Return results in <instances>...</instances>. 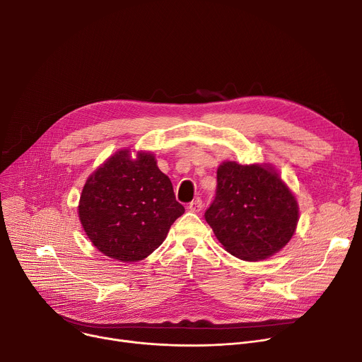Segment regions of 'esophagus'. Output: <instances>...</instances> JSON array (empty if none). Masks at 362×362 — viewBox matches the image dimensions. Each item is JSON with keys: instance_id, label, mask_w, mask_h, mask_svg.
I'll return each instance as SVG.
<instances>
[{"instance_id": "34e87169", "label": "esophagus", "mask_w": 362, "mask_h": 362, "mask_svg": "<svg viewBox=\"0 0 362 362\" xmlns=\"http://www.w3.org/2000/svg\"><path fill=\"white\" fill-rule=\"evenodd\" d=\"M188 209H189V211H192V213H199V211L203 209V202H202L200 199L194 200V202H191V203H189Z\"/></svg>"}]
</instances>
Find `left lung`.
I'll return each instance as SVG.
<instances>
[{
    "label": "left lung",
    "mask_w": 362,
    "mask_h": 362,
    "mask_svg": "<svg viewBox=\"0 0 362 362\" xmlns=\"http://www.w3.org/2000/svg\"><path fill=\"white\" fill-rule=\"evenodd\" d=\"M204 217L229 254L262 261L293 238L298 203L271 163L225 160L217 168L216 199Z\"/></svg>",
    "instance_id": "8db88e82"
}]
</instances>
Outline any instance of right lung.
Here are the masks:
<instances>
[{
	"instance_id": "1",
	"label": "right lung",
	"mask_w": 362,
	"mask_h": 362,
	"mask_svg": "<svg viewBox=\"0 0 362 362\" xmlns=\"http://www.w3.org/2000/svg\"><path fill=\"white\" fill-rule=\"evenodd\" d=\"M184 213L152 152L120 149L87 178L78 216L101 254L122 262L149 257Z\"/></svg>"
}]
</instances>
